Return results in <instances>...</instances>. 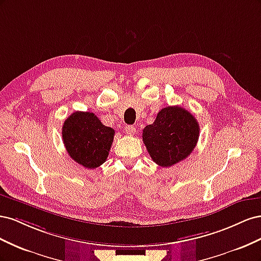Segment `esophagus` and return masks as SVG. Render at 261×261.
<instances>
[{"label": "esophagus", "mask_w": 261, "mask_h": 261, "mask_svg": "<svg viewBox=\"0 0 261 261\" xmlns=\"http://www.w3.org/2000/svg\"><path fill=\"white\" fill-rule=\"evenodd\" d=\"M124 132H125L126 135H134V134H135V132H136V128H135V126L128 125V126H126Z\"/></svg>", "instance_id": "esophagus-1"}]
</instances>
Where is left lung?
Masks as SVG:
<instances>
[{
	"label": "left lung",
	"instance_id": "1",
	"mask_svg": "<svg viewBox=\"0 0 261 261\" xmlns=\"http://www.w3.org/2000/svg\"><path fill=\"white\" fill-rule=\"evenodd\" d=\"M198 138V122L192 113L178 106L163 108L154 122L143 130L149 155L163 168L186 159L193 152Z\"/></svg>",
	"mask_w": 261,
	"mask_h": 261
}]
</instances>
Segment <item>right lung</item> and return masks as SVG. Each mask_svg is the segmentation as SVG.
Segmentation results:
<instances>
[{
    "mask_svg": "<svg viewBox=\"0 0 261 261\" xmlns=\"http://www.w3.org/2000/svg\"><path fill=\"white\" fill-rule=\"evenodd\" d=\"M114 134L113 128L102 124L91 112H74L62 127L68 155L87 169H96L106 162Z\"/></svg>",
    "mask_w": 261,
    "mask_h": 261,
    "instance_id": "1",
    "label": "right lung"
}]
</instances>
